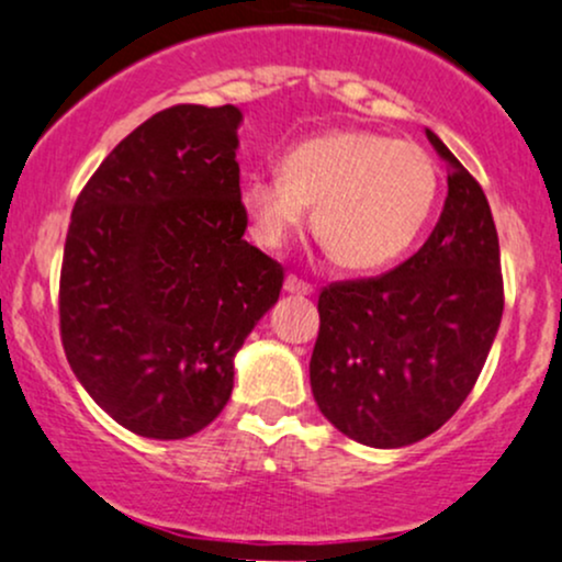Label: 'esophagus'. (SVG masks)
<instances>
[{
	"label": "esophagus",
	"mask_w": 562,
	"mask_h": 562,
	"mask_svg": "<svg viewBox=\"0 0 562 562\" xmlns=\"http://www.w3.org/2000/svg\"><path fill=\"white\" fill-rule=\"evenodd\" d=\"M283 292H289V294H313V286L307 281L297 279V276H286V281H283Z\"/></svg>",
	"instance_id": "esophagus-1"
}]
</instances>
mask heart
<instances>
[{
  "mask_svg": "<svg viewBox=\"0 0 562 562\" xmlns=\"http://www.w3.org/2000/svg\"><path fill=\"white\" fill-rule=\"evenodd\" d=\"M438 196V169L417 143L369 130L311 137L281 156V175H251L241 204L251 236L281 249L305 225L334 260L371 270L398 260L417 241Z\"/></svg>",
  "mask_w": 562,
  "mask_h": 562,
  "instance_id": "obj_1",
  "label": "heart"
}]
</instances>
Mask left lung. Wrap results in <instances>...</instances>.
<instances>
[{
    "label": "left lung",
    "mask_w": 562,
    "mask_h": 562,
    "mask_svg": "<svg viewBox=\"0 0 562 562\" xmlns=\"http://www.w3.org/2000/svg\"><path fill=\"white\" fill-rule=\"evenodd\" d=\"M449 196L417 255L318 297L311 387L339 432L401 449L443 427L475 387L504 311L499 236L483 188L435 132Z\"/></svg>",
    "instance_id": "obj_1"
}]
</instances>
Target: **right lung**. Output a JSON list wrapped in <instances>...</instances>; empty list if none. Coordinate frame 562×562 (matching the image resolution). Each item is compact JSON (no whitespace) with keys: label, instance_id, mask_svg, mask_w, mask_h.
I'll list each match as a JSON object with an SVG mask.
<instances>
[{"label":"right lung","instance_id":"1","mask_svg":"<svg viewBox=\"0 0 562 562\" xmlns=\"http://www.w3.org/2000/svg\"><path fill=\"white\" fill-rule=\"evenodd\" d=\"M236 105H172L79 193L60 270V339L92 401L135 435L204 430L233 358L279 302L283 268L244 241Z\"/></svg>","mask_w":562,"mask_h":562}]
</instances>
